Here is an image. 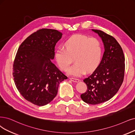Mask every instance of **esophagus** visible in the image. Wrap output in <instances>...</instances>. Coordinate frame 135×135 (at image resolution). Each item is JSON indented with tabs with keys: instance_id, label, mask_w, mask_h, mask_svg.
<instances>
[{
	"instance_id": "esophagus-1",
	"label": "esophagus",
	"mask_w": 135,
	"mask_h": 135,
	"mask_svg": "<svg viewBox=\"0 0 135 135\" xmlns=\"http://www.w3.org/2000/svg\"><path fill=\"white\" fill-rule=\"evenodd\" d=\"M69 79H70V80H71L72 81H73V82H78L79 81V79H76V78H69Z\"/></svg>"
}]
</instances>
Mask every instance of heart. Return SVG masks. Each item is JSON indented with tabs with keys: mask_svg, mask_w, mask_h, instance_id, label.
Wrapping results in <instances>:
<instances>
[{
	"mask_svg": "<svg viewBox=\"0 0 135 135\" xmlns=\"http://www.w3.org/2000/svg\"><path fill=\"white\" fill-rule=\"evenodd\" d=\"M66 49L58 47L55 53V59L63 71H67L74 57V64L69 68L68 74L79 77L88 71L97 68L102 57V48L98 39L89 38L83 35H74L64 43Z\"/></svg>",
	"mask_w": 135,
	"mask_h": 135,
	"instance_id": "1",
	"label": "heart"
}]
</instances>
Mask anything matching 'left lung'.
<instances>
[{"label": "left lung", "instance_id": "obj_1", "mask_svg": "<svg viewBox=\"0 0 135 135\" xmlns=\"http://www.w3.org/2000/svg\"><path fill=\"white\" fill-rule=\"evenodd\" d=\"M92 31L101 38L104 52L99 66L83 80L87 89L81 97L87 103L97 104L108 101L119 90L123 81L125 59L115 38L99 30Z\"/></svg>", "mask_w": 135, "mask_h": 135}]
</instances>
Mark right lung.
Instances as JSON below:
<instances>
[{
    "label": "right lung",
    "mask_w": 135,
    "mask_h": 135,
    "mask_svg": "<svg viewBox=\"0 0 135 135\" xmlns=\"http://www.w3.org/2000/svg\"><path fill=\"white\" fill-rule=\"evenodd\" d=\"M57 30L42 29L24 40L13 64L15 84L22 96L43 106L56 96L59 83L67 77L52 62L54 47L62 38Z\"/></svg>",
    "instance_id": "add662e5"
}]
</instances>
